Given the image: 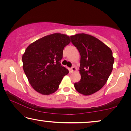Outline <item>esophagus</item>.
<instances>
[{
  "label": "esophagus",
  "mask_w": 131,
  "mask_h": 131,
  "mask_svg": "<svg viewBox=\"0 0 131 131\" xmlns=\"http://www.w3.org/2000/svg\"><path fill=\"white\" fill-rule=\"evenodd\" d=\"M76 67H75L74 66H72V67L70 68V71H71V72H75V71H76Z\"/></svg>",
  "instance_id": "esophagus-1"
}]
</instances>
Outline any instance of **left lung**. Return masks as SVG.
<instances>
[{"label": "left lung", "mask_w": 131, "mask_h": 131, "mask_svg": "<svg viewBox=\"0 0 131 131\" xmlns=\"http://www.w3.org/2000/svg\"><path fill=\"white\" fill-rule=\"evenodd\" d=\"M70 38L81 56V79L74 83V88L80 94L92 95L103 87L112 72L114 61L112 51L91 35L79 34Z\"/></svg>", "instance_id": "left-lung-1"}]
</instances>
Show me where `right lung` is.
<instances>
[{"label":"right lung","instance_id":"1","mask_svg":"<svg viewBox=\"0 0 131 131\" xmlns=\"http://www.w3.org/2000/svg\"><path fill=\"white\" fill-rule=\"evenodd\" d=\"M69 36L61 34L47 35L31 43L23 55V69L31 86L42 95H50L58 89L69 70L61 65L64 47Z\"/></svg>","mask_w":131,"mask_h":131}]
</instances>
